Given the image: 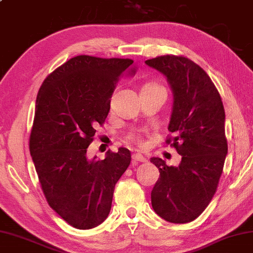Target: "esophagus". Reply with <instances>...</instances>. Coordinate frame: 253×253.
<instances>
[{
    "mask_svg": "<svg viewBox=\"0 0 253 253\" xmlns=\"http://www.w3.org/2000/svg\"><path fill=\"white\" fill-rule=\"evenodd\" d=\"M147 159L144 157V156L140 154H135L132 155V163L137 164V163H146Z\"/></svg>",
    "mask_w": 253,
    "mask_h": 253,
    "instance_id": "obj_1",
    "label": "esophagus"
}]
</instances>
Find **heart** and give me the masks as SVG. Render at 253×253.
Masks as SVG:
<instances>
[{
  "mask_svg": "<svg viewBox=\"0 0 253 253\" xmlns=\"http://www.w3.org/2000/svg\"><path fill=\"white\" fill-rule=\"evenodd\" d=\"M146 86L159 87L158 85H146ZM127 139L129 140V141H131V142H135V144H137V145H142V139H141V137H140L139 135H137V134H130L129 136L127 137Z\"/></svg>",
  "mask_w": 253,
  "mask_h": 253,
  "instance_id": "1",
  "label": "heart"
}]
</instances>
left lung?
Listing matches in <instances>:
<instances>
[{"label":"left lung","mask_w":253,"mask_h":253,"mask_svg":"<svg viewBox=\"0 0 253 253\" xmlns=\"http://www.w3.org/2000/svg\"><path fill=\"white\" fill-rule=\"evenodd\" d=\"M167 77L173 94L166 140L181 156L178 166L162 158L150 162L160 176L151 191V206L172 223L190 222L204 212L217 190L228 144L223 104L208 74L191 59L164 55L145 62Z\"/></svg>","instance_id":"left-lung-1"}]
</instances>
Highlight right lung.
<instances>
[{"label":"right lung","instance_id":"add662e5","mask_svg":"<svg viewBox=\"0 0 253 253\" xmlns=\"http://www.w3.org/2000/svg\"><path fill=\"white\" fill-rule=\"evenodd\" d=\"M129 58L80 55L45 79L36 97L30 153L50 208L72 227H97L108 217L115 185L130 164L127 148L88 159L96 127L103 125L111 98Z\"/></svg>","mask_w":253,"mask_h":253}]
</instances>
